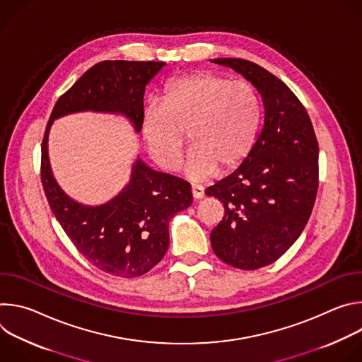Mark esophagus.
Instances as JSON below:
<instances>
[{
	"label": "esophagus",
	"mask_w": 362,
	"mask_h": 362,
	"mask_svg": "<svg viewBox=\"0 0 362 362\" xmlns=\"http://www.w3.org/2000/svg\"><path fill=\"white\" fill-rule=\"evenodd\" d=\"M192 196L194 200H199L204 196V189L203 186H199V185H193L192 186Z\"/></svg>",
	"instance_id": "esophagus-1"
}]
</instances>
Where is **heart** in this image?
<instances>
[{
    "mask_svg": "<svg viewBox=\"0 0 362 362\" xmlns=\"http://www.w3.org/2000/svg\"><path fill=\"white\" fill-rule=\"evenodd\" d=\"M262 122V103L247 83L212 73L170 81L159 105L147 107L141 133L150 158L173 172L182 159L185 134L192 148L185 175L192 180L238 169L253 150Z\"/></svg>",
    "mask_w": 362,
    "mask_h": 362,
    "instance_id": "obj_1",
    "label": "heart"
}]
</instances>
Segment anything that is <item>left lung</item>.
Instances as JSON below:
<instances>
[{
	"mask_svg": "<svg viewBox=\"0 0 362 362\" xmlns=\"http://www.w3.org/2000/svg\"><path fill=\"white\" fill-rule=\"evenodd\" d=\"M259 91L265 119L247 159L206 189L223 203L225 216L211 233L225 264L253 271L271 265L299 238L318 192V140L292 90L264 67L243 59H215Z\"/></svg>",
	"mask_w": 362,
	"mask_h": 362,
	"instance_id": "obj_1",
	"label": "left lung"
}]
</instances>
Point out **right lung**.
I'll return each mask as SVG.
<instances>
[{
    "mask_svg": "<svg viewBox=\"0 0 362 362\" xmlns=\"http://www.w3.org/2000/svg\"><path fill=\"white\" fill-rule=\"evenodd\" d=\"M166 63L101 62L87 70L56 103L41 143V183L56 219L86 259L100 271L136 278L160 262L169 247V221L192 204L190 185L137 159L130 182L110 202L86 206L57 185L48 162L53 122L77 112L120 113L141 130L147 83Z\"/></svg>",
    "mask_w": 362,
    "mask_h": 362,
    "instance_id": "add662e5",
    "label": "right lung"
}]
</instances>
